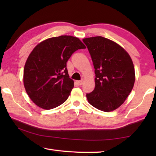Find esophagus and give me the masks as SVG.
Here are the masks:
<instances>
[{
  "label": "esophagus",
  "instance_id": "34e87169",
  "mask_svg": "<svg viewBox=\"0 0 156 156\" xmlns=\"http://www.w3.org/2000/svg\"><path fill=\"white\" fill-rule=\"evenodd\" d=\"M76 83H77L78 84H79V85H81V84H83V80H77V81H76Z\"/></svg>",
  "mask_w": 156,
  "mask_h": 156
}]
</instances>
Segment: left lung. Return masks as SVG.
I'll return each instance as SVG.
<instances>
[{
    "label": "left lung",
    "mask_w": 156,
    "mask_h": 156,
    "mask_svg": "<svg viewBox=\"0 0 156 156\" xmlns=\"http://www.w3.org/2000/svg\"><path fill=\"white\" fill-rule=\"evenodd\" d=\"M95 69V88L87 94L89 104L103 112L119 107L131 93L135 70L130 56L115 42L102 36L84 38Z\"/></svg>",
    "instance_id": "1"
}]
</instances>
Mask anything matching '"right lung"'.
<instances>
[{
    "mask_svg": "<svg viewBox=\"0 0 156 156\" xmlns=\"http://www.w3.org/2000/svg\"><path fill=\"white\" fill-rule=\"evenodd\" d=\"M86 47L76 37L60 36L41 42L26 61L23 82L29 97L37 106L51 109L62 105L73 88L67 62Z\"/></svg>",
    "mask_w": 156,
    "mask_h": 156,
    "instance_id": "add662e5",
    "label": "right lung"
}]
</instances>
